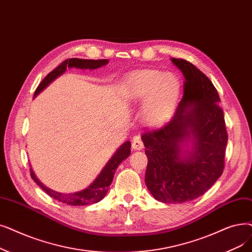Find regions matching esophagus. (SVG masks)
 Returning <instances> with one entry per match:
<instances>
[{
    "label": "esophagus",
    "mask_w": 252,
    "mask_h": 252,
    "mask_svg": "<svg viewBox=\"0 0 252 252\" xmlns=\"http://www.w3.org/2000/svg\"><path fill=\"white\" fill-rule=\"evenodd\" d=\"M132 148H133L134 150H141V149H143V148H144L143 142H142V141L140 140V138H139V137H135V138L133 139Z\"/></svg>",
    "instance_id": "34e87169"
}]
</instances>
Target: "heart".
<instances>
[{
    "instance_id": "b5f03b06",
    "label": "heart",
    "mask_w": 252,
    "mask_h": 252,
    "mask_svg": "<svg viewBox=\"0 0 252 252\" xmlns=\"http://www.w3.org/2000/svg\"><path fill=\"white\" fill-rule=\"evenodd\" d=\"M180 80L176 74L158 70H142L126 80L124 94L132 103L143 100L141 117L150 127L162 125L170 117L179 99Z\"/></svg>"
}]
</instances>
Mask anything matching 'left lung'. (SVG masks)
<instances>
[{
	"label": "left lung",
	"instance_id": "1",
	"mask_svg": "<svg viewBox=\"0 0 252 252\" xmlns=\"http://www.w3.org/2000/svg\"><path fill=\"white\" fill-rule=\"evenodd\" d=\"M171 62L185 79L182 100L168 124L141 138L148 190L159 202L181 204L203 195L221 176L227 133L210 79L188 61Z\"/></svg>",
	"mask_w": 252,
	"mask_h": 252
}]
</instances>
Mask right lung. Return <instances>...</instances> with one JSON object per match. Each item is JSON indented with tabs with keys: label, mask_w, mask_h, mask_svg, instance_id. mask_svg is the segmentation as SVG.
Masks as SVG:
<instances>
[{
	"label": "right lung",
	"mask_w": 252,
	"mask_h": 252,
	"mask_svg": "<svg viewBox=\"0 0 252 252\" xmlns=\"http://www.w3.org/2000/svg\"><path fill=\"white\" fill-rule=\"evenodd\" d=\"M109 63L108 60H82V59H70L65 60L63 62L59 67H57L53 71H51L46 77L42 80V82L37 87L35 92L34 97H36L43 90H45L46 87L53 81L56 80L61 75H63L67 68H76L80 70H94L97 68H101L103 65H106ZM130 155V142L126 141L125 143L119 146V148L116 150V152L109 159V161L106 163L101 173L97 175V177L91 183L86 189L71 192V193H63L60 191L53 190L47 187H45L35 175L34 171L31 168V176L39 187L44 190L51 198L56 199L63 204L71 205V206H85V205H92L94 203L100 202L109 190V187H110L114 174L120 162L127 158V157Z\"/></svg>",
	"instance_id": "1"
}]
</instances>
